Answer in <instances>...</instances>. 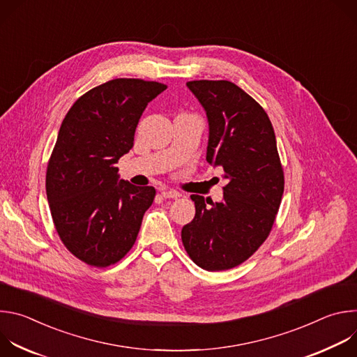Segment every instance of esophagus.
<instances>
[{
	"mask_svg": "<svg viewBox=\"0 0 357 357\" xmlns=\"http://www.w3.org/2000/svg\"><path fill=\"white\" fill-rule=\"evenodd\" d=\"M162 196L167 199H176L181 196V193L176 190H172V189H167V190H162Z\"/></svg>",
	"mask_w": 357,
	"mask_h": 357,
	"instance_id": "esophagus-1",
	"label": "esophagus"
}]
</instances>
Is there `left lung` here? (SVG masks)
<instances>
[{"label":"left lung","instance_id":"8db88e82","mask_svg":"<svg viewBox=\"0 0 357 357\" xmlns=\"http://www.w3.org/2000/svg\"><path fill=\"white\" fill-rule=\"evenodd\" d=\"M186 86L208 117L206 161L225 169L227 185L216 203L190 196L196 213L182 227V243L200 268L229 270L245 261L274 225L284 192L275 134L264 109L234 83L193 80Z\"/></svg>","mask_w":357,"mask_h":357}]
</instances>
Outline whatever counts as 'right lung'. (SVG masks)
Listing matches in <instances>:
<instances>
[{
    "mask_svg": "<svg viewBox=\"0 0 357 357\" xmlns=\"http://www.w3.org/2000/svg\"><path fill=\"white\" fill-rule=\"evenodd\" d=\"M158 82L114 79L80 98L62 121L47 164L46 196L56 231L79 260L107 267L135 243L155 189L120 179L116 164L132 148Z\"/></svg>",
    "mask_w": 357,
    "mask_h": 357,
    "instance_id": "obj_1",
    "label": "right lung"
}]
</instances>
